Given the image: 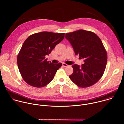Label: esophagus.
Returning a JSON list of instances; mask_svg holds the SVG:
<instances>
[{"label": "esophagus", "instance_id": "34e87169", "mask_svg": "<svg viewBox=\"0 0 124 124\" xmlns=\"http://www.w3.org/2000/svg\"><path fill=\"white\" fill-rule=\"evenodd\" d=\"M62 65H63V66L64 67H67V66H69L68 65H67V64H66V63H63L62 64Z\"/></svg>", "mask_w": 124, "mask_h": 124}]
</instances>
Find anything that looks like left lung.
I'll use <instances>...</instances> for the list:
<instances>
[{
	"instance_id": "1",
	"label": "left lung",
	"mask_w": 124,
	"mask_h": 124,
	"mask_svg": "<svg viewBox=\"0 0 124 124\" xmlns=\"http://www.w3.org/2000/svg\"><path fill=\"white\" fill-rule=\"evenodd\" d=\"M65 38L72 46L76 55L84 59L81 66H72L73 73L69 78L79 87H90L102 76L108 55L100 38L93 32L82 29L66 33Z\"/></svg>"
}]
</instances>
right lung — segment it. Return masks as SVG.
Returning a JSON list of instances; mask_svg holds the SVG:
<instances>
[{
    "label": "right lung",
    "instance_id": "obj_1",
    "mask_svg": "<svg viewBox=\"0 0 124 124\" xmlns=\"http://www.w3.org/2000/svg\"><path fill=\"white\" fill-rule=\"evenodd\" d=\"M65 33L41 32L29 36L23 43L17 57V63L23 79L37 88L47 85L54 79L62 64L47 61L55 46L64 38Z\"/></svg>",
    "mask_w": 124,
    "mask_h": 124
}]
</instances>
